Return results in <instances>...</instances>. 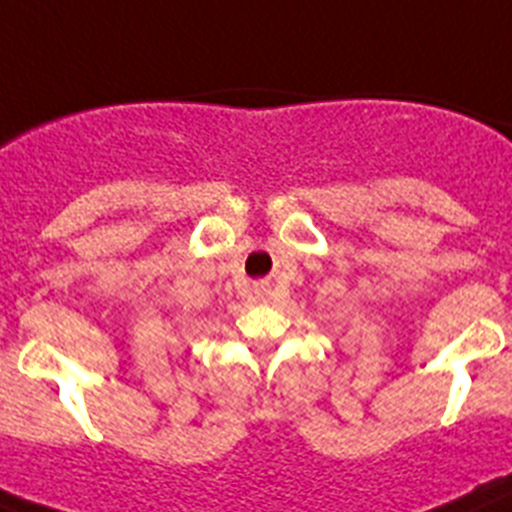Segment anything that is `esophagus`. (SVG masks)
I'll return each mask as SVG.
<instances>
[{
    "label": "esophagus",
    "mask_w": 512,
    "mask_h": 512,
    "mask_svg": "<svg viewBox=\"0 0 512 512\" xmlns=\"http://www.w3.org/2000/svg\"><path fill=\"white\" fill-rule=\"evenodd\" d=\"M257 293H267V288H265V285H257Z\"/></svg>",
    "instance_id": "obj_1"
}]
</instances>
